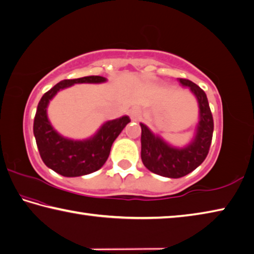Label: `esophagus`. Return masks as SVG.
<instances>
[{
  "instance_id": "34e87169",
  "label": "esophagus",
  "mask_w": 254,
  "mask_h": 254,
  "mask_svg": "<svg viewBox=\"0 0 254 254\" xmlns=\"http://www.w3.org/2000/svg\"><path fill=\"white\" fill-rule=\"evenodd\" d=\"M129 116H130V118L132 120H137V119H138V117H139V113L137 110L132 109V110L129 111Z\"/></svg>"
}]
</instances>
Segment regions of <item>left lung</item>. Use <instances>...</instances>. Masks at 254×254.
Here are the masks:
<instances>
[{"instance_id": "obj_1", "label": "left lung", "mask_w": 254, "mask_h": 254, "mask_svg": "<svg viewBox=\"0 0 254 254\" xmlns=\"http://www.w3.org/2000/svg\"><path fill=\"white\" fill-rule=\"evenodd\" d=\"M179 81L182 87H188L196 98L198 105V123L189 144L183 147L172 145L140 123L143 164L152 173L170 179H180L201 165L208 154L214 129L205 92L190 80L179 79Z\"/></svg>"}]
</instances>
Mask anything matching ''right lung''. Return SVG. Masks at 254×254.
Here are the masks:
<instances>
[{
    "label": "right lung",
    "instance_id": "1",
    "mask_svg": "<svg viewBox=\"0 0 254 254\" xmlns=\"http://www.w3.org/2000/svg\"><path fill=\"white\" fill-rule=\"evenodd\" d=\"M107 78L100 75L62 80L44 93L34 117L33 134L43 163L58 174L77 177L90 174L104 166L111 146L130 119L122 116L107 120L92 136L86 139H71L56 130L48 117V107L58 92L75 83H104Z\"/></svg>",
    "mask_w": 254,
    "mask_h": 254
}]
</instances>
